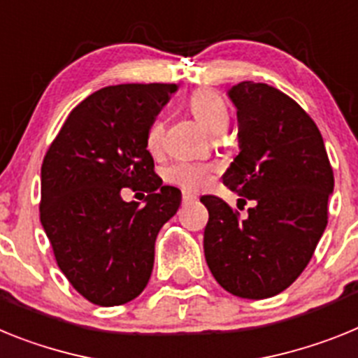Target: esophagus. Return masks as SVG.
<instances>
[{"label": "esophagus", "mask_w": 358, "mask_h": 358, "mask_svg": "<svg viewBox=\"0 0 358 358\" xmlns=\"http://www.w3.org/2000/svg\"><path fill=\"white\" fill-rule=\"evenodd\" d=\"M182 201H183V205L194 203V201H196V196H194V194H191V192H183Z\"/></svg>", "instance_id": "esophagus-1"}]
</instances>
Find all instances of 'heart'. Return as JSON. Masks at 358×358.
<instances>
[{
    "label": "heart",
    "instance_id": "b5f03b06",
    "mask_svg": "<svg viewBox=\"0 0 358 358\" xmlns=\"http://www.w3.org/2000/svg\"><path fill=\"white\" fill-rule=\"evenodd\" d=\"M189 110L192 117L209 133L217 135L225 131L227 122H229V110H227L225 101L216 92L200 90L192 93L189 99ZM162 138H164V122L157 119L145 131V148L151 153H157L162 145ZM209 175L210 167L198 162H176L164 171V178L167 183H173L185 191H198L203 187L205 183L209 182Z\"/></svg>",
    "mask_w": 358,
    "mask_h": 358
}]
</instances>
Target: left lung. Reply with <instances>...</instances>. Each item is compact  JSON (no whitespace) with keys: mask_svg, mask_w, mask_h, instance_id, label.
Instances as JSON below:
<instances>
[{"mask_svg":"<svg viewBox=\"0 0 358 358\" xmlns=\"http://www.w3.org/2000/svg\"><path fill=\"white\" fill-rule=\"evenodd\" d=\"M229 97L238 110L239 155L223 183L256 205L241 220L222 198L201 196L209 210L205 261L227 292L266 299L312 259L328 223L334 169L319 127L294 99L252 80L232 86Z\"/></svg>","mask_w":358,"mask_h":358,"instance_id":"8db88e82","label":"left lung"}]
</instances>
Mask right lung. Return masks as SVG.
Wrapping results in <instances>:
<instances>
[{
  "label": "right lung",
  "mask_w": 358,
  "mask_h": 358,
  "mask_svg": "<svg viewBox=\"0 0 358 358\" xmlns=\"http://www.w3.org/2000/svg\"><path fill=\"white\" fill-rule=\"evenodd\" d=\"M176 85H117L92 93L68 115L41 167V225L61 272L90 303L119 306L141 295L155 241L182 192L164 185L145 131ZM142 188L146 205L120 189Z\"/></svg>",
  "instance_id": "obj_1"
}]
</instances>
